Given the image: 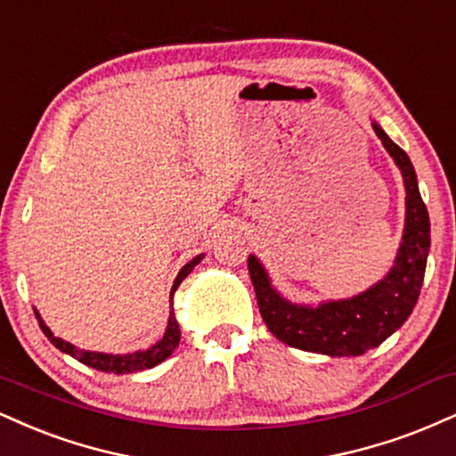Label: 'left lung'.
Segmentation results:
<instances>
[{
  "label": "left lung",
  "instance_id": "obj_1",
  "mask_svg": "<svg viewBox=\"0 0 456 456\" xmlns=\"http://www.w3.org/2000/svg\"><path fill=\"white\" fill-rule=\"evenodd\" d=\"M371 127L402 169L405 184V227L391 272L350 299L299 305L284 299L272 287L261 261L255 255L248 256L250 281L263 321L273 336L293 348L329 356H359L380 346L397 331L419 301L431 246L429 212L420 197L410 157L388 138L380 125L371 123Z\"/></svg>",
  "mask_w": 456,
  "mask_h": 456
}]
</instances>
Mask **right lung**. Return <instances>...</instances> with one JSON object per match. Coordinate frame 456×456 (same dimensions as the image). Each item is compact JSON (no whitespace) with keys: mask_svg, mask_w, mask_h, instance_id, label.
Instances as JSON below:
<instances>
[{"mask_svg":"<svg viewBox=\"0 0 456 456\" xmlns=\"http://www.w3.org/2000/svg\"><path fill=\"white\" fill-rule=\"evenodd\" d=\"M201 259H204V255H197L193 261L186 263L183 270L178 272V276H175L169 297H174V290L178 289V284L183 282L191 272H193V267ZM36 318H37V322H40L44 336L51 339L54 346L61 350V353L74 356V359H78L80 363L93 367V370L106 371V374H134V371L151 370V367H155V365L161 363V361H166L167 356L174 353V348L178 346V342H180V327H178V321H175V316H174V310L169 312V321H167L166 333H163V338L159 339L155 346H151L146 350H135V353H129V354H106V353H93V350L76 348L74 344L65 342V339H61V338H54L51 329L44 325V321L40 318V314H37V312H36Z\"/></svg>","mask_w":456,"mask_h":456,"instance_id":"right-lung-1","label":"right lung"}]
</instances>
